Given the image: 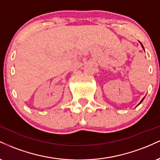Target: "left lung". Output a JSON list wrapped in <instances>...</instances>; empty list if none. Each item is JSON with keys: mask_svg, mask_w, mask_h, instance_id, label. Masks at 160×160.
<instances>
[{"mask_svg": "<svg viewBox=\"0 0 160 160\" xmlns=\"http://www.w3.org/2000/svg\"><path fill=\"white\" fill-rule=\"evenodd\" d=\"M141 47H142V48H143V49H144V47H143V45H142V44H141ZM144 98H143V99H142V100H141V102H140V103H139L138 104V105H139V104H140L141 103V102H143V100H144Z\"/></svg>", "mask_w": 160, "mask_h": 160, "instance_id": "1", "label": "left lung"}]
</instances>
